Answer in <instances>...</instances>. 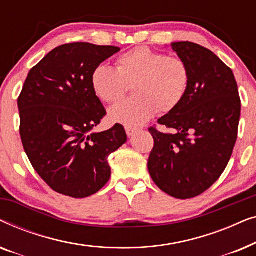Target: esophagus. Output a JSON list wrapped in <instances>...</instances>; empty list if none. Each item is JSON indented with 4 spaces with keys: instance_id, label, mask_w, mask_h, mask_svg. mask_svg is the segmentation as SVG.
<instances>
[{
    "instance_id": "esophagus-1",
    "label": "esophagus",
    "mask_w": 256,
    "mask_h": 256,
    "mask_svg": "<svg viewBox=\"0 0 256 256\" xmlns=\"http://www.w3.org/2000/svg\"><path fill=\"white\" fill-rule=\"evenodd\" d=\"M136 132H138V129H136V128H132V127H126V132H127V136H128V138H132V136L134 135Z\"/></svg>"
}]
</instances>
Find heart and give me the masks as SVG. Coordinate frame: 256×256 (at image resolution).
Instances as JSON below:
<instances>
[{"label": "heart", "instance_id": "b5f03b06", "mask_svg": "<svg viewBox=\"0 0 256 256\" xmlns=\"http://www.w3.org/2000/svg\"><path fill=\"white\" fill-rule=\"evenodd\" d=\"M118 68L100 64L93 70L90 86L96 96L107 104L116 102L134 87L135 96L114 104L108 118L126 127H138L156 110L168 113L184 99L190 71L180 58L146 46L136 48L118 57Z\"/></svg>", "mask_w": 256, "mask_h": 256}]
</instances>
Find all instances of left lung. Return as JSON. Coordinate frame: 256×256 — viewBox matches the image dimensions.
<instances>
[{"instance_id": "left-lung-1", "label": "left lung", "mask_w": 256, "mask_h": 256, "mask_svg": "<svg viewBox=\"0 0 256 256\" xmlns=\"http://www.w3.org/2000/svg\"><path fill=\"white\" fill-rule=\"evenodd\" d=\"M171 48L190 71V82L178 106L158 118L172 130L149 128L154 148L148 170L171 197H197L222 176L238 138L241 102L234 74L202 45L174 42Z\"/></svg>"}]
</instances>
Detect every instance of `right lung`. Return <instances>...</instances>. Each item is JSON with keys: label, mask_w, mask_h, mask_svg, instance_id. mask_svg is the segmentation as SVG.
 <instances>
[{"label": "right lung", "mask_w": 256, "mask_h": 256, "mask_svg": "<svg viewBox=\"0 0 256 256\" xmlns=\"http://www.w3.org/2000/svg\"><path fill=\"white\" fill-rule=\"evenodd\" d=\"M120 48L70 43L30 70L17 101L23 148L42 180L58 194L85 198L110 178L108 156L127 142L116 124L93 130L106 115L90 86L93 70Z\"/></svg>", "instance_id": "add662e5"}]
</instances>
